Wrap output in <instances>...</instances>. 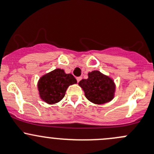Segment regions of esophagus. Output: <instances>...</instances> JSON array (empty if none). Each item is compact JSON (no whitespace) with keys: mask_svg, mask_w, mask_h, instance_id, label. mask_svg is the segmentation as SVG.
I'll return each instance as SVG.
<instances>
[{"mask_svg":"<svg viewBox=\"0 0 154 154\" xmlns=\"http://www.w3.org/2000/svg\"><path fill=\"white\" fill-rule=\"evenodd\" d=\"M82 80V77H77V82H80V80Z\"/></svg>","mask_w":154,"mask_h":154,"instance_id":"obj_1","label":"esophagus"}]
</instances>
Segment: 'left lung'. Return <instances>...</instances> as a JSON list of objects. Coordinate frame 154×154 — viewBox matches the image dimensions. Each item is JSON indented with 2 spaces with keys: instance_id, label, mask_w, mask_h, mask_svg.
Masks as SVG:
<instances>
[{
  "instance_id": "obj_1",
  "label": "left lung",
  "mask_w": 154,
  "mask_h": 154,
  "mask_svg": "<svg viewBox=\"0 0 154 154\" xmlns=\"http://www.w3.org/2000/svg\"><path fill=\"white\" fill-rule=\"evenodd\" d=\"M88 78L79 82L85 97L95 104H104L113 100L116 86L114 80L99 71L88 74Z\"/></svg>"
}]
</instances>
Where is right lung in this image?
Listing matches in <instances>:
<instances>
[{
	"label": "right lung",
	"mask_w": 154,
	"mask_h": 154,
	"mask_svg": "<svg viewBox=\"0 0 154 154\" xmlns=\"http://www.w3.org/2000/svg\"><path fill=\"white\" fill-rule=\"evenodd\" d=\"M77 83V80L72 74H66L60 69L41 77L38 83L40 98L48 104H54L64 97L69 85Z\"/></svg>",
	"instance_id": "add662e5"
}]
</instances>
